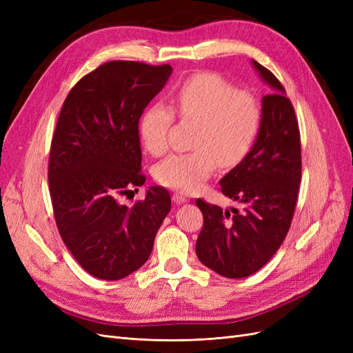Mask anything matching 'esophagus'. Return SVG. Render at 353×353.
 <instances>
[{
    "label": "esophagus",
    "mask_w": 353,
    "mask_h": 353,
    "mask_svg": "<svg viewBox=\"0 0 353 353\" xmlns=\"http://www.w3.org/2000/svg\"><path fill=\"white\" fill-rule=\"evenodd\" d=\"M172 200H174V203H176V205H183V203L188 201V197L184 196V194H181V193H175L172 196Z\"/></svg>",
    "instance_id": "esophagus-1"
}]
</instances>
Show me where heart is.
<instances>
[{
  "label": "heart",
  "instance_id": "1",
  "mask_svg": "<svg viewBox=\"0 0 353 353\" xmlns=\"http://www.w3.org/2000/svg\"><path fill=\"white\" fill-rule=\"evenodd\" d=\"M172 105L181 119L196 122L188 153L170 154L154 168L159 184L184 193L197 191L216 169L239 165L258 137L262 110L258 99L216 73L203 72L181 82L172 92ZM172 108L156 103L140 119V137L148 153L168 150Z\"/></svg>",
  "mask_w": 353,
  "mask_h": 353
}]
</instances>
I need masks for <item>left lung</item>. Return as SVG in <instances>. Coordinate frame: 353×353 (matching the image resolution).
<instances>
[{
  "instance_id": "obj_1",
  "label": "left lung",
  "mask_w": 353,
  "mask_h": 353,
  "mask_svg": "<svg viewBox=\"0 0 353 353\" xmlns=\"http://www.w3.org/2000/svg\"><path fill=\"white\" fill-rule=\"evenodd\" d=\"M272 94L262 99V121L249 154L219 184L223 196L240 208L222 210L196 200L203 228L197 258L227 279L259 271L280 249L292 225L302 178L301 131L292 101L275 74L253 60Z\"/></svg>"
}]
</instances>
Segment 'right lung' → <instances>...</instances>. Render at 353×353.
<instances>
[{
    "instance_id": "1",
    "label": "right lung",
    "mask_w": 353,
    "mask_h": 353,
    "mask_svg": "<svg viewBox=\"0 0 353 353\" xmlns=\"http://www.w3.org/2000/svg\"><path fill=\"white\" fill-rule=\"evenodd\" d=\"M170 73L169 65L108 61L74 83L60 110L48 159L52 210L66 248L97 279L141 268L170 210L163 187L132 208L119 201L145 183L138 123Z\"/></svg>"
}]
</instances>
